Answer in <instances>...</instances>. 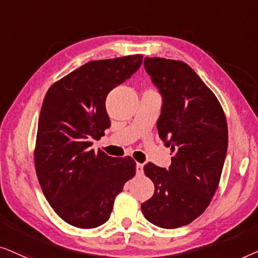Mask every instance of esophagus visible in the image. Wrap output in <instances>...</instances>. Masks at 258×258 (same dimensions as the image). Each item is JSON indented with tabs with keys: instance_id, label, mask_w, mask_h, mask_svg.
Here are the masks:
<instances>
[{
	"instance_id": "34e87169",
	"label": "esophagus",
	"mask_w": 258,
	"mask_h": 258,
	"mask_svg": "<svg viewBox=\"0 0 258 258\" xmlns=\"http://www.w3.org/2000/svg\"><path fill=\"white\" fill-rule=\"evenodd\" d=\"M136 170H137V174H139V176H142L143 172H144V165L140 164V163H137V165H136Z\"/></svg>"
}]
</instances>
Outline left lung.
Here are the masks:
<instances>
[{"instance_id": "1", "label": "left lung", "mask_w": 258, "mask_h": 258, "mask_svg": "<svg viewBox=\"0 0 258 258\" xmlns=\"http://www.w3.org/2000/svg\"><path fill=\"white\" fill-rule=\"evenodd\" d=\"M163 97L158 133L174 152L169 170L152 163L144 172L154 194L142 204L147 221L164 229L187 225L209 207L228 150V123L218 99L183 61L145 57Z\"/></svg>"}]
</instances>
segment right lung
<instances>
[{
	"instance_id": "right-lung-1",
	"label": "right lung",
	"mask_w": 258,
	"mask_h": 258,
	"mask_svg": "<svg viewBox=\"0 0 258 258\" xmlns=\"http://www.w3.org/2000/svg\"><path fill=\"white\" fill-rule=\"evenodd\" d=\"M143 55L89 61L48 89L41 107L34 161L44 197L68 224L93 229L108 221L114 199L135 177L131 157L92 149L111 126L106 98L131 78Z\"/></svg>"
}]
</instances>
